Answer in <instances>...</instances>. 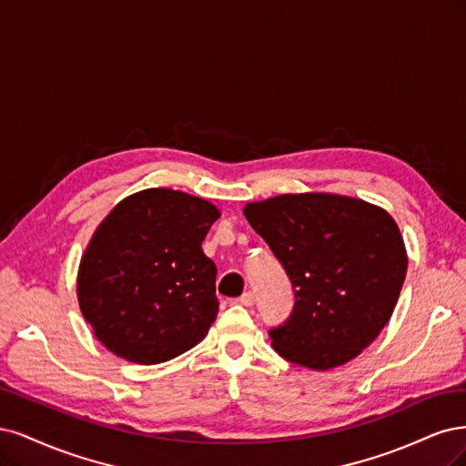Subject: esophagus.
<instances>
[{
    "mask_svg": "<svg viewBox=\"0 0 466 466\" xmlns=\"http://www.w3.org/2000/svg\"><path fill=\"white\" fill-rule=\"evenodd\" d=\"M253 302H255V296H253L251 292H244L242 296H239V298L236 299V304H239V306H246V308L253 306Z\"/></svg>",
    "mask_w": 466,
    "mask_h": 466,
    "instance_id": "1",
    "label": "esophagus"
}]
</instances>
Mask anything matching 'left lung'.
Segmentation results:
<instances>
[{
  "label": "left lung",
  "instance_id": "8db88e82",
  "mask_svg": "<svg viewBox=\"0 0 466 466\" xmlns=\"http://www.w3.org/2000/svg\"><path fill=\"white\" fill-rule=\"evenodd\" d=\"M244 215L294 289L290 318L268 331L284 360L331 370L378 339L409 265L391 215L335 193L279 195L248 203Z\"/></svg>",
  "mask_w": 466,
  "mask_h": 466
}]
</instances>
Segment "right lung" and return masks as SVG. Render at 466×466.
I'll return each mask as SVG.
<instances>
[{
	"label": "right lung",
	"instance_id": "obj_1",
	"mask_svg": "<svg viewBox=\"0 0 466 466\" xmlns=\"http://www.w3.org/2000/svg\"><path fill=\"white\" fill-rule=\"evenodd\" d=\"M218 217L201 198L151 187L100 222L79 265L77 298L110 352L160 364L207 335L218 311L217 265L201 244Z\"/></svg>",
	"mask_w": 466,
	"mask_h": 466
}]
</instances>
